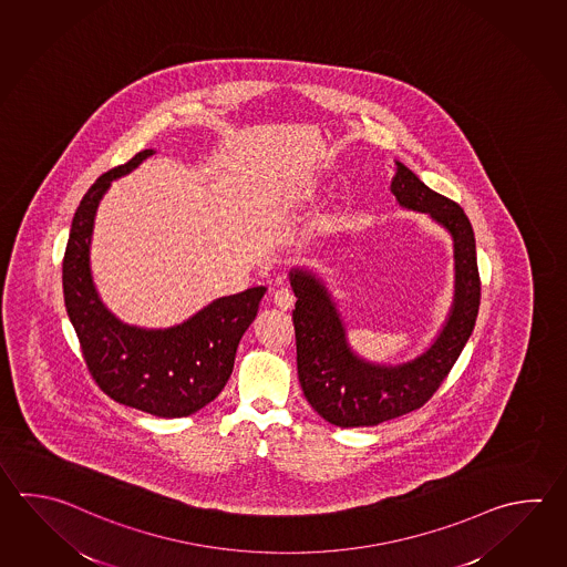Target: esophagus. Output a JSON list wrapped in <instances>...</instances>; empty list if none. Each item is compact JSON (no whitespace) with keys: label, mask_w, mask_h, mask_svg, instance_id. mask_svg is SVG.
<instances>
[{"label":"esophagus","mask_w":567,"mask_h":567,"mask_svg":"<svg viewBox=\"0 0 567 567\" xmlns=\"http://www.w3.org/2000/svg\"><path fill=\"white\" fill-rule=\"evenodd\" d=\"M272 299H275V305H277L278 309L289 311L290 307L295 305V292L289 287H280V289L275 290Z\"/></svg>","instance_id":"1"}]
</instances>
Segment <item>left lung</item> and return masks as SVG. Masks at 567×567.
<instances>
[{"label": "left lung", "instance_id": "1", "mask_svg": "<svg viewBox=\"0 0 567 567\" xmlns=\"http://www.w3.org/2000/svg\"><path fill=\"white\" fill-rule=\"evenodd\" d=\"M390 189L402 208L424 212L451 231L454 302L436 341L422 355L400 365H380L359 358L347 343L346 324L323 280L307 270L290 272L297 297L292 323L299 382L315 412L336 426H378L426 404L451 373L478 315L476 244L464 209L430 189L400 162L393 167Z\"/></svg>", "mask_w": 567, "mask_h": 567}]
</instances>
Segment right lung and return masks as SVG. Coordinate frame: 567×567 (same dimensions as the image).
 <instances>
[{"label":"right lung","mask_w":567,"mask_h":567,"mask_svg":"<svg viewBox=\"0 0 567 567\" xmlns=\"http://www.w3.org/2000/svg\"><path fill=\"white\" fill-rule=\"evenodd\" d=\"M155 151L101 175L72 218L62 260V287L70 323L94 382L118 404L151 416L182 417L209 404L230 378L236 349L255 321L265 287L221 297L182 324L143 329L118 321L104 307L91 277L94 214L111 182L133 172Z\"/></svg>","instance_id":"1"}]
</instances>
